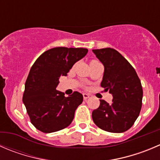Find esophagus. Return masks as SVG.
Wrapping results in <instances>:
<instances>
[{
    "label": "esophagus",
    "mask_w": 160,
    "mask_h": 160,
    "mask_svg": "<svg viewBox=\"0 0 160 160\" xmlns=\"http://www.w3.org/2000/svg\"><path fill=\"white\" fill-rule=\"evenodd\" d=\"M90 96L91 95H90L89 94H87V93H83V99H84V100H87L88 98H89Z\"/></svg>",
    "instance_id": "34e87169"
}]
</instances>
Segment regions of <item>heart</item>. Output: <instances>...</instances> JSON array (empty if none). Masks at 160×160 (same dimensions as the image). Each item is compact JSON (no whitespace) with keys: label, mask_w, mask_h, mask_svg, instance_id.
<instances>
[{"label":"heart","mask_w":160,"mask_h":160,"mask_svg":"<svg viewBox=\"0 0 160 160\" xmlns=\"http://www.w3.org/2000/svg\"><path fill=\"white\" fill-rule=\"evenodd\" d=\"M91 62H93V61H91Z\"/></svg>","instance_id":"1"}]
</instances>
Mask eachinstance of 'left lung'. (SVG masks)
Here are the masks:
<instances>
[{
	"instance_id": "left-lung-1",
	"label": "left lung",
	"mask_w": 160,
	"mask_h": 160,
	"mask_svg": "<svg viewBox=\"0 0 160 160\" xmlns=\"http://www.w3.org/2000/svg\"><path fill=\"white\" fill-rule=\"evenodd\" d=\"M92 52L105 67L101 86L113 98L111 103L100 100L98 108L92 112L93 121L103 131L124 132L134 125L140 114L143 97L141 80L134 67L115 49L107 48Z\"/></svg>"
}]
</instances>
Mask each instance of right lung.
Listing matches in <instances>:
<instances>
[{
  "instance_id": "right-lung-1",
  "label": "right lung",
  "mask_w": 160,
  "mask_h": 160,
  "mask_svg": "<svg viewBox=\"0 0 160 160\" xmlns=\"http://www.w3.org/2000/svg\"><path fill=\"white\" fill-rule=\"evenodd\" d=\"M87 48L58 47L49 49L31 67L25 83L22 101L32 124L44 133L67 128L83 95L74 91L69 97L57 91L61 76H67L74 64L88 53Z\"/></svg>"
}]
</instances>
